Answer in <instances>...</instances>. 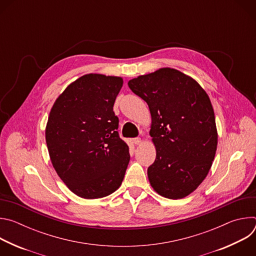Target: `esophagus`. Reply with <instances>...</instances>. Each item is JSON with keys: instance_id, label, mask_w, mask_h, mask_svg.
Masks as SVG:
<instances>
[{"instance_id": "34e87169", "label": "esophagus", "mask_w": 256, "mask_h": 256, "mask_svg": "<svg viewBox=\"0 0 256 256\" xmlns=\"http://www.w3.org/2000/svg\"><path fill=\"white\" fill-rule=\"evenodd\" d=\"M132 142H134L136 144H140V142H142V140H140V138H134L132 140Z\"/></svg>"}]
</instances>
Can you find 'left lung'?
Masks as SVG:
<instances>
[{
  "label": "left lung",
  "mask_w": 256,
  "mask_h": 256,
  "mask_svg": "<svg viewBox=\"0 0 256 256\" xmlns=\"http://www.w3.org/2000/svg\"><path fill=\"white\" fill-rule=\"evenodd\" d=\"M147 102L156 147L148 168L152 188L160 196L178 200L194 192L208 175L218 144L214 114L206 91L192 78L163 68L128 83Z\"/></svg>",
  "instance_id": "1"
}]
</instances>
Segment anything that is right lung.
Masks as SVG:
<instances>
[{"instance_id": "add662e5", "label": "right lung", "mask_w": 256, "mask_h": 256, "mask_svg": "<svg viewBox=\"0 0 256 256\" xmlns=\"http://www.w3.org/2000/svg\"><path fill=\"white\" fill-rule=\"evenodd\" d=\"M122 83L120 77L82 76L50 110L46 140L52 166L70 190L83 198L112 194L124 180L130 157L114 112Z\"/></svg>"}]
</instances>
